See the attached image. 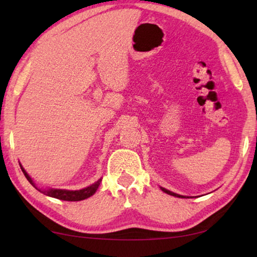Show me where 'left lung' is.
Listing matches in <instances>:
<instances>
[{"mask_svg": "<svg viewBox=\"0 0 257 257\" xmlns=\"http://www.w3.org/2000/svg\"><path fill=\"white\" fill-rule=\"evenodd\" d=\"M161 189H162L164 193H167V194H169V195H172V196H175V197H185V196H182V195H178V194H176V193H172V191H170V190H168V189H165V188H163V187H161Z\"/></svg>", "mask_w": 257, "mask_h": 257, "instance_id": "obj_1", "label": "left lung"}]
</instances>
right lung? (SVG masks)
Masks as SVG:
<instances>
[{
    "mask_svg": "<svg viewBox=\"0 0 257 257\" xmlns=\"http://www.w3.org/2000/svg\"><path fill=\"white\" fill-rule=\"evenodd\" d=\"M20 168L21 170H23L25 177L27 178V180L32 184L35 188L37 190H40L41 193H43L46 196H50V197H54V198H58V199H62V201H69V202H77V201H82V199H86L92 196V195L95 194V191L97 190L99 184H101L102 181V178L101 179H98L95 184L90 185L88 187H86V188H82L79 190H67V189H44L42 190L40 188H37L36 185H35V182L33 181L32 178L29 177V175L27 172L25 171V169L23 168V165L20 164Z\"/></svg>",
    "mask_w": 257,
    "mask_h": 257,
    "instance_id": "right-lung-1",
    "label": "right lung"
}]
</instances>
